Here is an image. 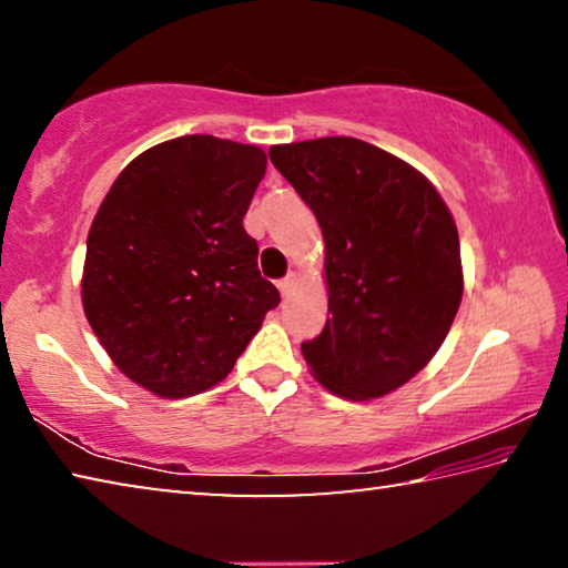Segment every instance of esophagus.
Segmentation results:
<instances>
[{"mask_svg":"<svg viewBox=\"0 0 568 568\" xmlns=\"http://www.w3.org/2000/svg\"><path fill=\"white\" fill-rule=\"evenodd\" d=\"M295 285H297V275H295V273H291L287 277H283L281 283H277V287H281L283 297H291L293 291H295Z\"/></svg>","mask_w":568,"mask_h":568,"instance_id":"34e87169","label":"esophagus"}]
</instances>
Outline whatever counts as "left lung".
<instances>
[{
	"instance_id": "8db88e82",
	"label": "left lung",
	"mask_w": 568,
	"mask_h": 568,
	"mask_svg": "<svg viewBox=\"0 0 568 568\" xmlns=\"http://www.w3.org/2000/svg\"><path fill=\"white\" fill-rule=\"evenodd\" d=\"M323 230L325 328L303 343L313 378L345 400L383 398L444 345L464 297L456 220L423 172L355 138L271 148Z\"/></svg>"
}]
</instances>
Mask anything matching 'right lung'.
<instances>
[{"label":"right lung","mask_w":568,"mask_h":568,"mask_svg":"<svg viewBox=\"0 0 568 568\" xmlns=\"http://www.w3.org/2000/svg\"><path fill=\"white\" fill-rule=\"evenodd\" d=\"M265 168L263 148L185 134L140 152L92 220L84 315L152 396L217 386L281 303L243 227Z\"/></svg>","instance_id":"right-lung-1"}]
</instances>
